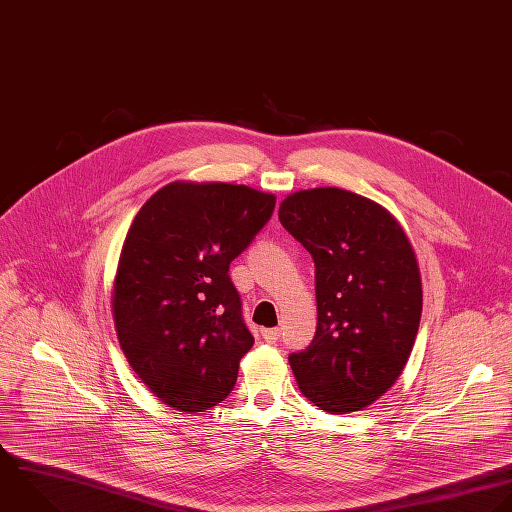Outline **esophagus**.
<instances>
[{
  "mask_svg": "<svg viewBox=\"0 0 512 512\" xmlns=\"http://www.w3.org/2000/svg\"><path fill=\"white\" fill-rule=\"evenodd\" d=\"M263 339L269 343V345H275L277 341H279V337H281V331L279 329H263Z\"/></svg>",
  "mask_w": 512,
  "mask_h": 512,
  "instance_id": "esophagus-1",
  "label": "esophagus"
}]
</instances>
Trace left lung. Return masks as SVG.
Segmentation results:
<instances>
[{
  "label": "left lung",
  "mask_w": 512,
  "mask_h": 512,
  "mask_svg": "<svg viewBox=\"0 0 512 512\" xmlns=\"http://www.w3.org/2000/svg\"><path fill=\"white\" fill-rule=\"evenodd\" d=\"M279 221L315 261L317 331L289 355L297 385L327 413L361 411L413 351L423 311L415 251L387 209L337 187L289 195Z\"/></svg>",
  "instance_id": "obj_1"
}]
</instances>
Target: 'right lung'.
<instances>
[{
  "label": "right lung",
  "instance_id": "obj_1",
  "mask_svg": "<svg viewBox=\"0 0 512 512\" xmlns=\"http://www.w3.org/2000/svg\"><path fill=\"white\" fill-rule=\"evenodd\" d=\"M275 195L231 183H169L135 215L113 283L119 345L167 405L199 413L235 387L255 339L229 265L265 227Z\"/></svg>",
  "mask_w": 512,
  "mask_h": 512
}]
</instances>
